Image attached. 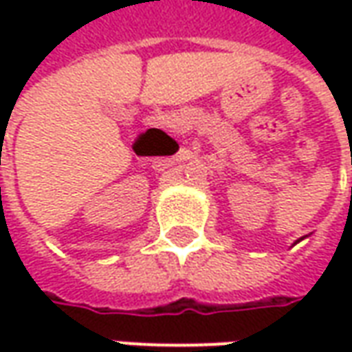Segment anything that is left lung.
Instances as JSON below:
<instances>
[{
    "label": "left lung",
    "mask_w": 352,
    "mask_h": 352,
    "mask_svg": "<svg viewBox=\"0 0 352 352\" xmlns=\"http://www.w3.org/2000/svg\"><path fill=\"white\" fill-rule=\"evenodd\" d=\"M351 199H352V186H351ZM305 237H309V236H303L302 239H305ZM302 239H298V241H296V243H300V241H302ZM296 243H294V245H296Z\"/></svg>",
    "instance_id": "1"
}]
</instances>
